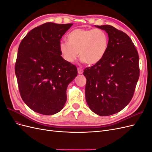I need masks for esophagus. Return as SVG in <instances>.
<instances>
[{"mask_svg":"<svg viewBox=\"0 0 152 152\" xmlns=\"http://www.w3.org/2000/svg\"><path fill=\"white\" fill-rule=\"evenodd\" d=\"M77 70H78V73H79V74H82V73H83V72H84V71L82 69V68H80V67L77 68Z\"/></svg>","mask_w":152,"mask_h":152,"instance_id":"34e87169","label":"esophagus"}]
</instances>
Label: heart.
Wrapping results in <instances>:
<instances>
[{"instance_id": "obj_1", "label": "heart", "mask_w": 152, "mask_h": 152, "mask_svg": "<svg viewBox=\"0 0 152 152\" xmlns=\"http://www.w3.org/2000/svg\"><path fill=\"white\" fill-rule=\"evenodd\" d=\"M67 39L68 42H59V49L68 63L74 62L79 54L82 61L95 65L102 60L108 48V35L102 29H75L68 34Z\"/></svg>"}]
</instances>
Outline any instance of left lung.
Listing matches in <instances>:
<instances>
[{
  "instance_id": "left-lung-1",
  "label": "left lung",
  "mask_w": 152,
  "mask_h": 152,
  "mask_svg": "<svg viewBox=\"0 0 152 152\" xmlns=\"http://www.w3.org/2000/svg\"><path fill=\"white\" fill-rule=\"evenodd\" d=\"M96 26L108 34V48L102 61L84 69L86 99L94 113L108 116L132 99L140 77L139 56L126 33L111 25Z\"/></svg>"
}]
</instances>
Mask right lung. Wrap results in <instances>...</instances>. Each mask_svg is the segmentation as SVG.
<instances>
[{"instance_id":"right-lung-1","label":"right lung","mask_w":152,"mask_h":152,"mask_svg":"<svg viewBox=\"0 0 152 152\" xmlns=\"http://www.w3.org/2000/svg\"><path fill=\"white\" fill-rule=\"evenodd\" d=\"M72 25L45 23L29 31L18 48L15 68L18 88L23 102L35 112L50 115L66 103L67 86L77 69L62 58L59 45Z\"/></svg>"}]
</instances>
